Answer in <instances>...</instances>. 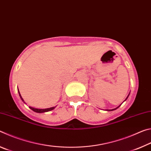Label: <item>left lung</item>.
<instances>
[{
	"instance_id": "left-lung-1",
	"label": "left lung",
	"mask_w": 151,
	"mask_h": 151,
	"mask_svg": "<svg viewBox=\"0 0 151 151\" xmlns=\"http://www.w3.org/2000/svg\"><path fill=\"white\" fill-rule=\"evenodd\" d=\"M129 96V95H128V96ZM128 96H127V99H125V101H126V100H127V98H128ZM120 106H121V105H120ZM119 106H118V107H117V108H116V109H112V110H111V111H114V110H115V109H118V108H119ZM106 111H110V110H106Z\"/></svg>"
}]
</instances>
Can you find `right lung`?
I'll return each instance as SVG.
<instances>
[{
  "mask_svg": "<svg viewBox=\"0 0 151 151\" xmlns=\"http://www.w3.org/2000/svg\"><path fill=\"white\" fill-rule=\"evenodd\" d=\"M19 96H20V99H21V100L24 102V100H23V99L22 98V96H21V95H20V92H19ZM29 108L31 109V110H32L33 111H35V112H39V113H40V112H47V111H52V110H53L54 109L55 107V106H53V107H51V108H48V109H35V108H32V107H31V106H29Z\"/></svg>",
  "mask_w": 151,
  "mask_h": 151,
  "instance_id": "add662e5",
  "label": "right lung"
}]
</instances>
